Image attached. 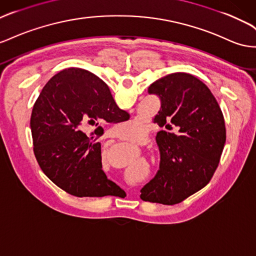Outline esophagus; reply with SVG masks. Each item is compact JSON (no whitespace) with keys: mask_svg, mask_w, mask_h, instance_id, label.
I'll return each instance as SVG.
<instances>
[{"mask_svg":"<svg viewBox=\"0 0 256 256\" xmlns=\"http://www.w3.org/2000/svg\"><path fill=\"white\" fill-rule=\"evenodd\" d=\"M122 134L118 131H112L111 134H108V138H120Z\"/></svg>","mask_w":256,"mask_h":256,"instance_id":"34e87169","label":"esophagus"}]
</instances>
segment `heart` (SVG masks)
<instances>
[{"instance_id":"heart-1","label":"heart","mask_w":256,"mask_h":256,"mask_svg":"<svg viewBox=\"0 0 256 256\" xmlns=\"http://www.w3.org/2000/svg\"><path fill=\"white\" fill-rule=\"evenodd\" d=\"M131 125H134V122H131Z\"/></svg>"}]
</instances>
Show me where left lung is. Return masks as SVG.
<instances>
[{"mask_svg":"<svg viewBox=\"0 0 256 256\" xmlns=\"http://www.w3.org/2000/svg\"><path fill=\"white\" fill-rule=\"evenodd\" d=\"M148 94L160 99L153 122L160 170L141 190L144 202L176 204L204 188L216 172L226 141L223 113L210 89L188 73L154 82Z\"/></svg>","mask_w":256,"mask_h":256,"instance_id":"1","label":"left lung"}]
</instances>
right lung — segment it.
<instances>
[{"mask_svg":"<svg viewBox=\"0 0 256 256\" xmlns=\"http://www.w3.org/2000/svg\"><path fill=\"white\" fill-rule=\"evenodd\" d=\"M129 120L104 82L78 68L52 76L31 114L33 150L46 176L76 197L118 196L122 190L102 170V124ZM96 129L90 135L86 126Z\"/></svg>","mask_w":256,"mask_h":256,"instance_id":"add662e5","label":"right lung"}]
</instances>
